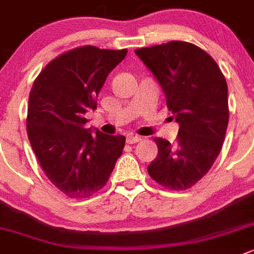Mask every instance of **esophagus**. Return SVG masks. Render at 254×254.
Instances as JSON below:
<instances>
[{"instance_id": "obj_1", "label": "esophagus", "mask_w": 254, "mask_h": 254, "mask_svg": "<svg viewBox=\"0 0 254 254\" xmlns=\"http://www.w3.org/2000/svg\"><path fill=\"white\" fill-rule=\"evenodd\" d=\"M141 141V137L138 136H133V134H128V136L126 137V142L128 144H133V143H137V142Z\"/></svg>"}]
</instances>
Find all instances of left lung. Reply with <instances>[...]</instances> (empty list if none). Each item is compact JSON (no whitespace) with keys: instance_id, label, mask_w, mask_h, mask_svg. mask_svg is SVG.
Segmentation results:
<instances>
[{"instance_id":"left-lung-1","label":"left lung","mask_w":254,"mask_h":254,"mask_svg":"<svg viewBox=\"0 0 254 254\" xmlns=\"http://www.w3.org/2000/svg\"><path fill=\"white\" fill-rule=\"evenodd\" d=\"M153 73L180 125L177 142L156 138L158 154L147 167L163 187L187 190L211 170L228 126V87L218 64L182 41L134 51Z\"/></svg>"}]
</instances>
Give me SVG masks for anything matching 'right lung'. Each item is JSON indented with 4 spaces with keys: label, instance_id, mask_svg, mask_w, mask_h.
<instances>
[{
    "label": "right lung",
    "instance_id": "add662e5",
    "mask_svg": "<svg viewBox=\"0 0 254 254\" xmlns=\"http://www.w3.org/2000/svg\"><path fill=\"white\" fill-rule=\"evenodd\" d=\"M126 55L127 50L74 48L51 61L31 89L28 139L48 180L69 198L105 187L122 154L125 137L84 128V115L97 108L106 78Z\"/></svg>",
    "mask_w": 254,
    "mask_h": 254
}]
</instances>
